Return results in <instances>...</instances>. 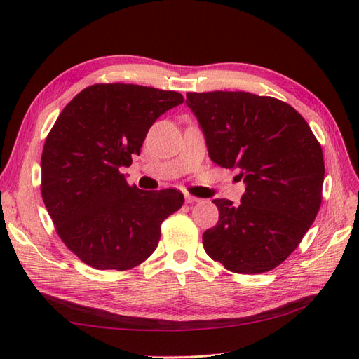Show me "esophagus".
<instances>
[{
	"label": "esophagus",
	"instance_id": "34e87169",
	"mask_svg": "<svg viewBox=\"0 0 359 359\" xmlns=\"http://www.w3.org/2000/svg\"><path fill=\"white\" fill-rule=\"evenodd\" d=\"M184 198H186V203L187 204H195V203H199V198L190 195V194H184Z\"/></svg>",
	"mask_w": 359,
	"mask_h": 359
}]
</instances>
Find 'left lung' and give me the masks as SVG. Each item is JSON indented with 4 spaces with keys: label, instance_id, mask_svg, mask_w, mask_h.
Masks as SVG:
<instances>
[{
    "label": "left lung",
    "instance_id": "obj_1",
    "mask_svg": "<svg viewBox=\"0 0 359 359\" xmlns=\"http://www.w3.org/2000/svg\"><path fill=\"white\" fill-rule=\"evenodd\" d=\"M213 163L238 169L241 204L213 199L207 255L231 273L274 269L299 247L321 205L325 160L306 120L282 100L243 91L187 93Z\"/></svg>",
    "mask_w": 359,
    "mask_h": 359
}]
</instances>
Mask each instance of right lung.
<instances>
[{
	"instance_id": "obj_1",
	"label": "right lung",
	"mask_w": 359,
	"mask_h": 359,
	"mask_svg": "<svg viewBox=\"0 0 359 359\" xmlns=\"http://www.w3.org/2000/svg\"><path fill=\"white\" fill-rule=\"evenodd\" d=\"M182 102L177 91L95 83L59 114L41 156V194L59 238L83 264L126 271L158 247L163 221L184 196L129 186L120 168L140 155L155 120Z\"/></svg>"
}]
</instances>
